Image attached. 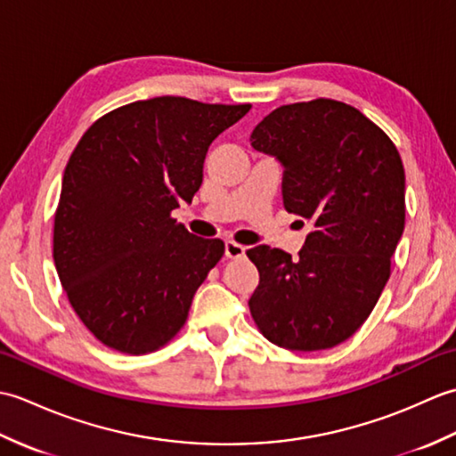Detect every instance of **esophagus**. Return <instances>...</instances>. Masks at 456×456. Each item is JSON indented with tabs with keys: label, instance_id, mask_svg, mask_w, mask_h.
I'll list each match as a JSON object with an SVG mask.
<instances>
[{
	"label": "esophagus",
	"instance_id": "esophagus-1",
	"mask_svg": "<svg viewBox=\"0 0 456 456\" xmlns=\"http://www.w3.org/2000/svg\"><path fill=\"white\" fill-rule=\"evenodd\" d=\"M225 256H227V258H240V256H245V247L235 243V240H227V243H225Z\"/></svg>",
	"mask_w": 456,
	"mask_h": 456
}]
</instances>
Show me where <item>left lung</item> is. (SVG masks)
I'll list each match as a JSON object with an SVG mask.
<instances>
[{
	"mask_svg": "<svg viewBox=\"0 0 456 456\" xmlns=\"http://www.w3.org/2000/svg\"><path fill=\"white\" fill-rule=\"evenodd\" d=\"M253 149L284 167L288 213L312 223L299 258L260 245L247 250L260 282L250 315L270 343L323 351L353 337L390 278L405 225L400 152L353 105H282L250 134Z\"/></svg>",
	"mask_w": 456,
	"mask_h": 456,
	"instance_id": "left-lung-1",
	"label": "left lung"
}]
</instances>
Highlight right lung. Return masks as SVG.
Listing matches in <instances>:
<instances>
[{"instance_id":"right-lung-1","label":"right lung","mask_w":456,"mask_h":456,"mask_svg":"<svg viewBox=\"0 0 456 456\" xmlns=\"http://www.w3.org/2000/svg\"><path fill=\"white\" fill-rule=\"evenodd\" d=\"M248 110L162 95L105 113L76 144L53 256L68 302L105 346L152 353L186 323L225 245L188 233L170 213L191 203L209 144Z\"/></svg>"}]
</instances>
